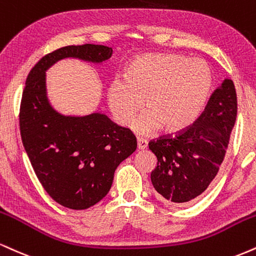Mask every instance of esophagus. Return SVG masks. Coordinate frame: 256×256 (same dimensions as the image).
<instances>
[{
  "mask_svg": "<svg viewBox=\"0 0 256 256\" xmlns=\"http://www.w3.org/2000/svg\"><path fill=\"white\" fill-rule=\"evenodd\" d=\"M148 146V142L143 138H137V149L138 150H144L146 149Z\"/></svg>",
  "mask_w": 256,
  "mask_h": 256,
  "instance_id": "obj_1",
  "label": "esophagus"
}]
</instances>
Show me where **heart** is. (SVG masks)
<instances>
[{"mask_svg":"<svg viewBox=\"0 0 256 256\" xmlns=\"http://www.w3.org/2000/svg\"><path fill=\"white\" fill-rule=\"evenodd\" d=\"M212 88V74L205 62L174 54H142L124 70L122 80L114 78L107 88V102L120 126L149 134L163 126L168 132L192 124L204 108Z\"/></svg>","mask_w":256,"mask_h":256,"instance_id":"heart-1","label":"heart"}]
</instances>
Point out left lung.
<instances>
[{
  "label": "left lung",
  "instance_id": "8db88e82",
  "mask_svg": "<svg viewBox=\"0 0 256 256\" xmlns=\"http://www.w3.org/2000/svg\"><path fill=\"white\" fill-rule=\"evenodd\" d=\"M234 82L224 78L194 124L149 143L158 158L150 174L156 192L173 204H187L204 193L220 170L236 122Z\"/></svg>",
  "mask_w": 256,
  "mask_h": 256
}]
</instances>
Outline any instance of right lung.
<instances>
[{
	"mask_svg": "<svg viewBox=\"0 0 256 256\" xmlns=\"http://www.w3.org/2000/svg\"><path fill=\"white\" fill-rule=\"evenodd\" d=\"M112 54L104 45L66 46L42 57L26 80L20 108L24 150L48 196L72 210L90 208L108 193L116 167L134 154L137 142L101 112L57 110L48 95L46 72L66 58L101 64Z\"/></svg>",
	"mask_w": 256,
	"mask_h": 256,
	"instance_id": "right-lung-1",
	"label": "right lung"
}]
</instances>
